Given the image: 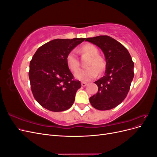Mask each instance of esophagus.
I'll list each match as a JSON object with an SVG mask.
<instances>
[{
	"instance_id": "esophagus-1",
	"label": "esophagus",
	"mask_w": 157,
	"mask_h": 157,
	"mask_svg": "<svg viewBox=\"0 0 157 157\" xmlns=\"http://www.w3.org/2000/svg\"><path fill=\"white\" fill-rule=\"evenodd\" d=\"M87 84H87L86 82H82V83H81L82 86H86Z\"/></svg>"
}]
</instances>
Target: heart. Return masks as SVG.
Here are the masks:
<instances>
[{
    "mask_svg": "<svg viewBox=\"0 0 157 157\" xmlns=\"http://www.w3.org/2000/svg\"><path fill=\"white\" fill-rule=\"evenodd\" d=\"M80 52L90 56V59L86 64L88 67L80 69L75 73V76L81 81H89L96 78L99 72L105 68V61L103 59L98 56V50L92 44H86L82 46L80 49ZM66 63L68 68L73 72H75L78 69L79 63L75 52L72 50L69 52L66 57Z\"/></svg>",
    "mask_w": 157,
    "mask_h": 157,
    "instance_id": "1",
    "label": "heart"
}]
</instances>
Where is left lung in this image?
<instances>
[{"mask_svg":"<svg viewBox=\"0 0 157 157\" xmlns=\"http://www.w3.org/2000/svg\"><path fill=\"white\" fill-rule=\"evenodd\" d=\"M103 52L106 61L105 75L94 82L96 94L90 98L91 105L101 111L116 107L126 98L134 78V62L128 50L112 37L101 35L87 38Z\"/></svg>","mask_w":157,"mask_h":157,"instance_id":"8db88e82","label":"left lung"}]
</instances>
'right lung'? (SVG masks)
<instances>
[{"instance_id": "right-lung-1", "label": "right lung", "mask_w": 157, "mask_h": 157, "mask_svg": "<svg viewBox=\"0 0 157 157\" xmlns=\"http://www.w3.org/2000/svg\"><path fill=\"white\" fill-rule=\"evenodd\" d=\"M84 40H52L41 46L33 56L29 72L31 90L36 101L48 110L63 111L73 105L81 84L73 79L66 57Z\"/></svg>"}]
</instances>
